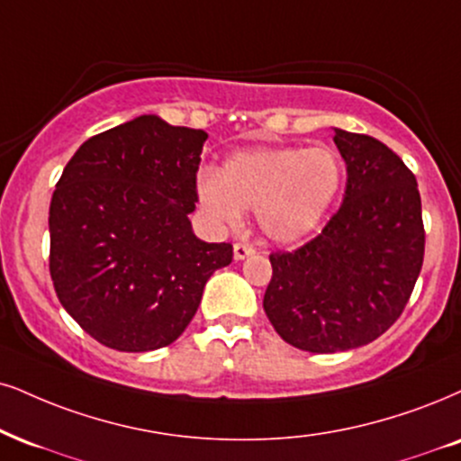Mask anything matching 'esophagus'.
<instances>
[{
    "label": "esophagus",
    "instance_id": "34e87169",
    "mask_svg": "<svg viewBox=\"0 0 461 461\" xmlns=\"http://www.w3.org/2000/svg\"><path fill=\"white\" fill-rule=\"evenodd\" d=\"M232 254H235V260H243V258L252 257L254 248L248 246V243H235V248H232Z\"/></svg>",
    "mask_w": 461,
    "mask_h": 461
}]
</instances>
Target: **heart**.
<instances>
[{"label":"heart","instance_id":"b5f03b06","mask_svg":"<svg viewBox=\"0 0 461 461\" xmlns=\"http://www.w3.org/2000/svg\"><path fill=\"white\" fill-rule=\"evenodd\" d=\"M346 179L342 158L331 147H276L237 151L220 173H203L196 194L218 224L235 226L243 209H257L269 240L291 243L321 224Z\"/></svg>","mask_w":461,"mask_h":461}]
</instances>
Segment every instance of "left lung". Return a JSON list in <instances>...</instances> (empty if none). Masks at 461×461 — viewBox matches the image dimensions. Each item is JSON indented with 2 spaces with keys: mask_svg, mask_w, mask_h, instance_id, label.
I'll list each match as a JSON object with an SVG mask.
<instances>
[{
  "mask_svg": "<svg viewBox=\"0 0 461 461\" xmlns=\"http://www.w3.org/2000/svg\"><path fill=\"white\" fill-rule=\"evenodd\" d=\"M333 132L348 173L344 201L321 235L271 254L263 299L284 342L321 355L387 331L411 299L425 252L421 196L402 158L367 134Z\"/></svg>",
  "mask_w": 461,
  "mask_h": 461,
  "instance_id": "1",
  "label": "left lung"
}]
</instances>
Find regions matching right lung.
Segmentation results:
<instances>
[{"label": "right lung", "instance_id": "add662e5", "mask_svg": "<svg viewBox=\"0 0 461 461\" xmlns=\"http://www.w3.org/2000/svg\"><path fill=\"white\" fill-rule=\"evenodd\" d=\"M207 132L140 115L92 136L50 198V280L64 310L100 344H173L230 243H204L187 215Z\"/></svg>", "mask_w": 461, "mask_h": 461}]
</instances>
